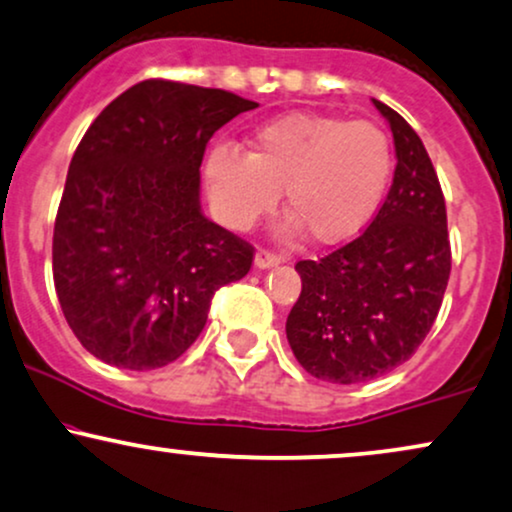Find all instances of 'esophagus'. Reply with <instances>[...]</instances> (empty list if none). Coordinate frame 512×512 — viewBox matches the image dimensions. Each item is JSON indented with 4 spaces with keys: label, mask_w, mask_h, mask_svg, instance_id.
<instances>
[{
    "label": "esophagus",
    "mask_w": 512,
    "mask_h": 512,
    "mask_svg": "<svg viewBox=\"0 0 512 512\" xmlns=\"http://www.w3.org/2000/svg\"><path fill=\"white\" fill-rule=\"evenodd\" d=\"M281 262V257L279 255H274V252H269V250H257L255 252V267H260V269H269V267H276V264Z\"/></svg>",
    "instance_id": "34e87169"
}]
</instances>
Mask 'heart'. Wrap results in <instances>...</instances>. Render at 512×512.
<instances>
[{
  "label": "heart",
  "instance_id": "1",
  "mask_svg": "<svg viewBox=\"0 0 512 512\" xmlns=\"http://www.w3.org/2000/svg\"><path fill=\"white\" fill-rule=\"evenodd\" d=\"M393 176L391 138L365 119L288 114L257 128L248 155L221 145L207 159L214 212L233 231H248L274 212L279 193L293 217L286 231L315 243L353 238L372 221Z\"/></svg>",
  "mask_w": 512,
  "mask_h": 512
}]
</instances>
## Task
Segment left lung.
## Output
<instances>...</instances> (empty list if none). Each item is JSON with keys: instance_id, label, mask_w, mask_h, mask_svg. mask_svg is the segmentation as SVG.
I'll list each match as a JSON object with an SVG mask.
<instances>
[{"instance_id": "8db88e82", "label": "left lung", "mask_w": 512, "mask_h": 512, "mask_svg": "<svg viewBox=\"0 0 512 512\" xmlns=\"http://www.w3.org/2000/svg\"><path fill=\"white\" fill-rule=\"evenodd\" d=\"M396 171L384 205L355 240L295 264L303 291L286 319L312 377L362 384L408 362L432 329L451 276L446 200L420 135L384 102Z\"/></svg>"}]
</instances>
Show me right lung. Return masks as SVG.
<instances>
[{
	"instance_id": "obj_1",
	"label": "right lung",
	"mask_w": 512,
	"mask_h": 512,
	"mask_svg": "<svg viewBox=\"0 0 512 512\" xmlns=\"http://www.w3.org/2000/svg\"><path fill=\"white\" fill-rule=\"evenodd\" d=\"M260 107L233 92L150 78L85 131L52 240L57 298L83 348L121 369H157L193 346L214 293L255 248L200 209L214 133Z\"/></svg>"
}]
</instances>
